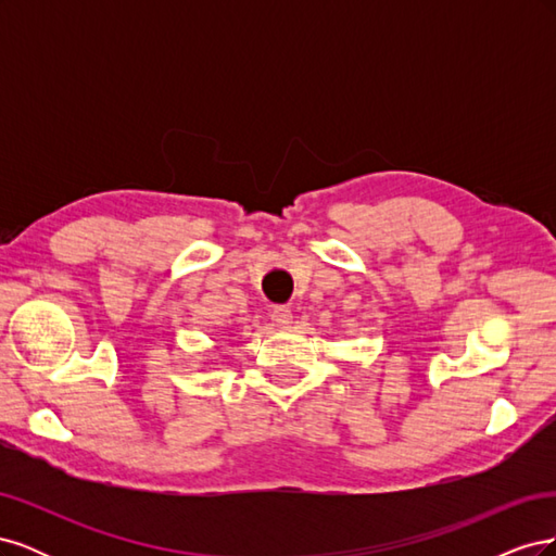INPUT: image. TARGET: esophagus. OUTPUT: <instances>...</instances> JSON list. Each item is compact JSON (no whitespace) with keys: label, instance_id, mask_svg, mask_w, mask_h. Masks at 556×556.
<instances>
[{"label":"esophagus","instance_id":"34e87169","mask_svg":"<svg viewBox=\"0 0 556 556\" xmlns=\"http://www.w3.org/2000/svg\"><path fill=\"white\" fill-rule=\"evenodd\" d=\"M271 323L278 327V329H288L292 325V311L285 308V306H278L274 308L271 313Z\"/></svg>","mask_w":556,"mask_h":556}]
</instances>
